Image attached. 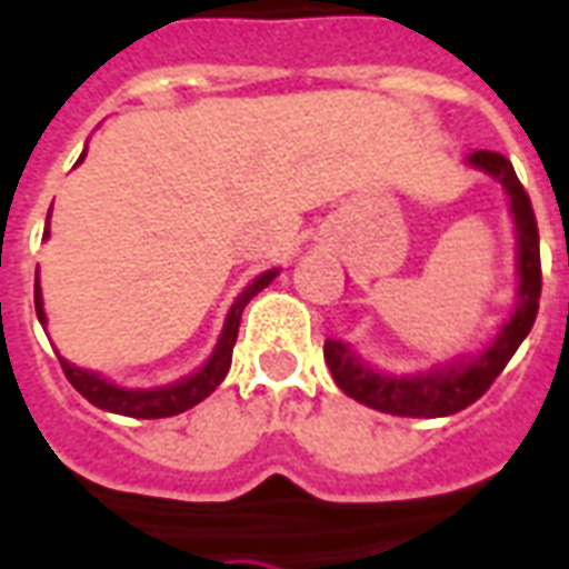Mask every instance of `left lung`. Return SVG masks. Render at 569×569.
Wrapping results in <instances>:
<instances>
[{
	"label": "left lung",
	"mask_w": 569,
	"mask_h": 569,
	"mask_svg": "<svg viewBox=\"0 0 569 569\" xmlns=\"http://www.w3.org/2000/svg\"><path fill=\"white\" fill-rule=\"evenodd\" d=\"M473 168L492 173L501 179L512 203V219H516V237H519V306L512 318L503 323L501 336L482 357L473 362H465L459 369L435 371V375H420V378H390L378 371L366 369L341 341L327 339L323 357L332 371V381L339 383L350 399H357L366 408L392 413V417H450L456 411H465L468 405L480 399L489 390L495 378L501 375L503 366L519 350L522 339L531 332L537 309H540V290H543V269H540V233H537V219H533L531 198L516 177V170L501 152L477 149L471 152Z\"/></svg>",
	"instance_id": "obj_1"
}]
</instances>
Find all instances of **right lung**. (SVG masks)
I'll list each match as a JSON object with an SVG mask.
<instances>
[{
    "instance_id": "add662e5",
    "label": "right lung",
    "mask_w": 569,
    "mask_h": 569,
    "mask_svg": "<svg viewBox=\"0 0 569 569\" xmlns=\"http://www.w3.org/2000/svg\"><path fill=\"white\" fill-rule=\"evenodd\" d=\"M87 156V152H83ZM80 156V158H83ZM50 219V216H47ZM276 279V269L272 272H263L260 279H254L249 288L239 293V300L233 302V309L228 315V323H224V332H221L219 348L212 353V360L191 375L186 381L170 383V387H161V390H119L113 383H107L104 378H98L92 371H83L66 362L59 357V366L66 371V378L71 381L80 396L87 401H92L96 408L110 413H122V417H134V420H161V417H177V413L194 408L198 401H203L209 392H216L224 375L230 369V357H233V345H237L239 332V318H242V309L249 306L251 297H258L260 290L267 288L269 281ZM36 311L38 320L44 323V309H41V290H38V276H36Z\"/></svg>"
}]
</instances>
